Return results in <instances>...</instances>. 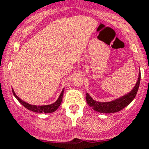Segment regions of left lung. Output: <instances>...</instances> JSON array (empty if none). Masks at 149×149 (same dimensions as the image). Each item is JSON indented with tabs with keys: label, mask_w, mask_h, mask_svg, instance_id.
Here are the masks:
<instances>
[{
	"label": "left lung",
	"mask_w": 149,
	"mask_h": 149,
	"mask_svg": "<svg viewBox=\"0 0 149 149\" xmlns=\"http://www.w3.org/2000/svg\"><path fill=\"white\" fill-rule=\"evenodd\" d=\"M140 81H141V73H139L138 80H137V83H136L135 86L132 89V91L128 94L123 96L122 97L114 100V101L109 102H96L92 100L88 93H86V102H87L89 107H91L93 110H96V111L100 112V113H111L118 112L124 109L125 107H127L134 100L136 94H137V91H138Z\"/></svg>",
	"instance_id": "1"
}]
</instances>
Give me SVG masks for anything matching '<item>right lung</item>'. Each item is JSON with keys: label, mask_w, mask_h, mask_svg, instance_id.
<instances>
[{"label": "right lung", "mask_w": 149, "mask_h": 149, "mask_svg": "<svg viewBox=\"0 0 149 149\" xmlns=\"http://www.w3.org/2000/svg\"><path fill=\"white\" fill-rule=\"evenodd\" d=\"M63 89L62 91V92L61 93L60 97L58 99L57 101L55 103L52 104H49V105H42V106H36V105H31V104H28L27 102H25L22 101L19 97L15 94L14 90H12V92H13V94L15 95V97H16L17 100L22 104L25 107H26L28 110H31V111L35 112V113H52V112L56 111L58 108L59 106L61 105L62 102V99H63Z\"/></svg>", "instance_id": "obj_1"}]
</instances>
